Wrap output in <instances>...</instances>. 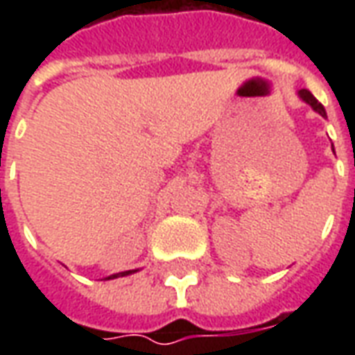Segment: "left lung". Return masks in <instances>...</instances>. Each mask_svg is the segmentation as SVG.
I'll list each match as a JSON object with an SVG mask.
<instances>
[{
    "mask_svg": "<svg viewBox=\"0 0 355 355\" xmlns=\"http://www.w3.org/2000/svg\"><path fill=\"white\" fill-rule=\"evenodd\" d=\"M298 94H300V98H302L304 102H308V104H310V106H312V108L315 110L320 116H325V108L321 106V102L315 101V96H313V94L310 93L308 89H300V91H298Z\"/></svg>",
    "mask_w": 355,
    "mask_h": 355,
    "instance_id": "left-lung-1",
    "label": "left lung"
}]
</instances>
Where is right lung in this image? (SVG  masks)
I'll list each match as a JSON object with an SVG mask.
<instances>
[{
	"label": "right lung",
	"mask_w": 355,
	"mask_h": 355,
	"mask_svg": "<svg viewBox=\"0 0 355 355\" xmlns=\"http://www.w3.org/2000/svg\"><path fill=\"white\" fill-rule=\"evenodd\" d=\"M132 272H135V270H129V272H121V274H116V275H110L108 279H112V277H119V275H129V274H132Z\"/></svg>",
	"instance_id": "obj_1"
}]
</instances>
